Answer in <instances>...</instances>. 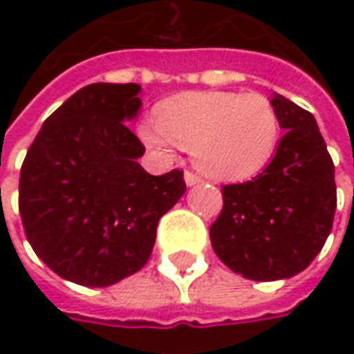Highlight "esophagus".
I'll use <instances>...</instances> for the list:
<instances>
[{
    "instance_id": "34e87169",
    "label": "esophagus",
    "mask_w": 354,
    "mask_h": 354,
    "mask_svg": "<svg viewBox=\"0 0 354 354\" xmlns=\"http://www.w3.org/2000/svg\"><path fill=\"white\" fill-rule=\"evenodd\" d=\"M185 183H187V187H193V185L201 183V179H198V175H195V173L187 171L185 173Z\"/></svg>"
}]
</instances>
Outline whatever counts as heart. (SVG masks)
<instances>
[{"instance_id":"obj_1","label":"heart","mask_w":354,"mask_h":354,"mask_svg":"<svg viewBox=\"0 0 354 354\" xmlns=\"http://www.w3.org/2000/svg\"><path fill=\"white\" fill-rule=\"evenodd\" d=\"M140 140L169 159L175 145L216 181H244L264 169L279 142L276 108L262 94L205 90L161 104L156 120L140 126Z\"/></svg>"}]
</instances>
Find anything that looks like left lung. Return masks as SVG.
<instances>
[{"instance_id":"1","label":"left lung","mask_w":354,"mask_h":354,"mask_svg":"<svg viewBox=\"0 0 354 354\" xmlns=\"http://www.w3.org/2000/svg\"><path fill=\"white\" fill-rule=\"evenodd\" d=\"M279 140L274 159L252 181L223 187L211 244L232 272L256 281L293 278L313 262L331 232L335 165L313 114L272 92Z\"/></svg>"}]
</instances>
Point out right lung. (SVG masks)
Segmentation results:
<instances>
[{"mask_svg": "<svg viewBox=\"0 0 354 354\" xmlns=\"http://www.w3.org/2000/svg\"><path fill=\"white\" fill-rule=\"evenodd\" d=\"M140 84L96 82L45 120L23 161L19 212L35 254L61 278L118 283L149 260L159 218L183 197V171L149 175L128 122Z\"/></svg>", "mask_w": 354, "mask_h": 354, "instance_id": "obj_1", "label": "right lung"}]
</instances>
